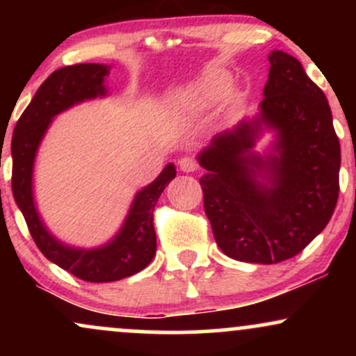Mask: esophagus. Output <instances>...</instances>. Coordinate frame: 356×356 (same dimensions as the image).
Here are the masks:
<instances>
[{"mask_svg":"<svg viewBox=\"0 0 356 356\" xmlns=\"http://www.w3.org/2000/svg\"><path fill=\"white\" fill-rule=\"evenodd\" d=\"M179 169L187 174L195 172V170H197V162H195L192 157H181L179 159Z\"/></svg>","mask_w":356,"mask_h":356,"instance_id":"34e87169","label":"esophagus"}]
</instances>
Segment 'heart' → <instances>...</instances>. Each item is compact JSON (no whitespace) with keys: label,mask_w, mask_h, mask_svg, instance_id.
I'll use <instances>...</instances> for the list:
<instances>
[{"label":"heart","mask_w":356,"mask_h":356,"mask_svg":"<svg viewBox=\"0 0 356 356\" xmlns=\"http://www.w3.org/2000/svg\"><path fill=\"white\" fill-rule=\"evenodd\" d=\"M231 87V79L227 73L216 72L204 76L187 88L181 90L172 97V104L179 112L187 115H197L204 110L214 107L227 95Z\"/></svg>","instance_id":"obj_1"}]
</instances>
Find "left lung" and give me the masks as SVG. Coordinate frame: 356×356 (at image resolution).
Listing matches in <instances>:
<instances>
[{"label": "left lung", "instance_id": "1", "mask_svg": "<svg viewBox=\"0 0 356 356\" xmlns=\"http://www.w3.org/2000/svg\"><path fill=\"white\" fill-rule=\"evenodd\" d=\"M259 112L224 130L197 155L204 211L226 256L275 264L325 229L340 192L341 152L325 93L288 53H269ZM264 129L275 142L252 150Z\"/></svg>", "mask_w": 356, "mask_h": 356}]
</instances>
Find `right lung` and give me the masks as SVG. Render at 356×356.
Returning a JSON list of instances; mask_svg holds the SVG:
<instances>
[{"label":"right lung","mask_w":356,"mask_h":356,"mask_svg":"<svg viewBox=\"0 0 356 356\" xmlns=\"http://www.w3.org/2000/svg\"><path fill=\"white\" fill-rule=\"evenodd\" d=\"M108 72L110 67L100 63H79L53 72L19 117L11 138V189L31 238L47 259L90 283L124 280L149 266L157 248L154 207L167 184L175 177L174 164H167L154 182L138 191L120 231L104 246H68L47 229L33 197V167L38 147L58 113L85 100L107 95L104 83Z\"/></svg>","instance_id":"add662e5"}]
</instances>
